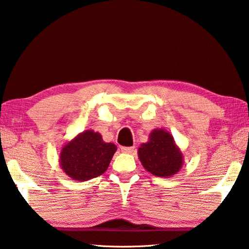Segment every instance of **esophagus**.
<instances>
[{"instance_id": "34e87169", "label": "esophagus", "mask_w": 249, "mask_h": 249, "mask_svg": "<svg viewBox=\"0 0 249 249\" xmlns=\"http://www.w3.org/2000/svg\"><path fill=\"white\" fill-rule=\"evenodd\" d=\"M134 150H135L134 146H132V147H121V151H122V153H125V154H130V153H133Z\"/></svg>"}]
</instances>
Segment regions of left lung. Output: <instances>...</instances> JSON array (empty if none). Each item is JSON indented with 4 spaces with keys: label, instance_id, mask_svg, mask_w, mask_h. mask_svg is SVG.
<instances>
[{
    "label": "left lung",
    "instance_id": "8db88e82",
    "mask_svg": "<svg viewBox=\"0 0 249 249\" xmlns=\"http://www.w3.org/2000/svg\"><path fill=\"white\" fill-rule=\"evenodd\" d=\"M138 158L142 167L151 175L170 178L181 170L183 155L174 136L163 128H155L149 134L148 142L138 148Z\"/></svg>",
    "mask_w": 249,
    "mask_h": 249
}]
</instances>
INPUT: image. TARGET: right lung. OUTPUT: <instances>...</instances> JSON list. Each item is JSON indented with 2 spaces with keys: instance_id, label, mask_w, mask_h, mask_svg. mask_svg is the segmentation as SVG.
Wrapping results in <instances>:
<instances>
[{
  "instance_id": "obj_1",
  "label": "right lung",
  "mask_w": 249,
  "mask_h": 249,
  "mask_svg": "<svg viewBox=\"0 0 249 249\" xmlns=\"http://www.w3.org/2000/svg\"><path fill=\"white\" fill-rule=\"evenodd\" d=\"M116 149L113 142H105L99 132L87 129L62 147L59 163L71 179L88 181L107 171Z\"/></svg>"
}]
</instances>
